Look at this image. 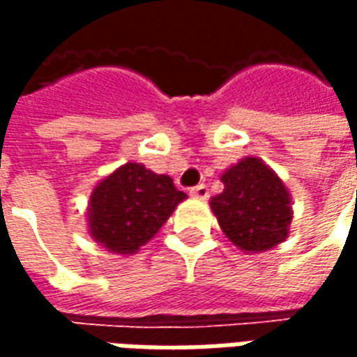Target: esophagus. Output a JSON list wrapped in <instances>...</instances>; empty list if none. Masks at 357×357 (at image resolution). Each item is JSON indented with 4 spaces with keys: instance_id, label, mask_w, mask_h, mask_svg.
Segmentation results:
<instances>
[{
    "instance_id": "esophagus-1",
    "label": "esophagus",
    "mask_w": 357,
    "mask_h": 357,
    "mask_svg": "<svg viewBox=\"0 0 357 357\" xmlns=\"http://www.w3.org/2000/svg\"><path fill=\"white\" fill-rule=\"evenodd\" d=\"M189 193H191V197H195V199H206V197H208V187L204 185V183H201V185L193 187Z\"/></svg>"
}]
</instances>
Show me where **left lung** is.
Wrapping results in <instances>:
<instances>
[{
	"instance_id": "8db88e82",
	"label": "left lung",
	"mask_w": 357,
	"mask_h": 357,
	"mask_svg": "<svg viewBox=\"0 0 357 357\" xmlns=\"http://www.w3.org/2000/svg\"><path fill=\"white\" fill-rule=\"evenodd\" d=\"M220 179L224 191L210 199V208L235 247L247 255H258L289 237L291 191L268 164L256 156H245Z\"/></svg>"
}]
</instances>
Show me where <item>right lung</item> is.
Listing matches in <instances>:
<instances>
[{
    "instance_id": "1",
    "label": "right lung",
    "mask_w": 357,
    "mask_h": 357,
    "mask_svg": "<svg viewBox=\"0 0 357 357\" xmlns=\"http://www.w3.org/2000/svg\"><path fill=\"white\" fill-rule=\"evenodd\" d=\"M185 199L170 176L126 162L99 179L89 195V237L112 255H135Z\"/></svg>"
}]
</instances>
